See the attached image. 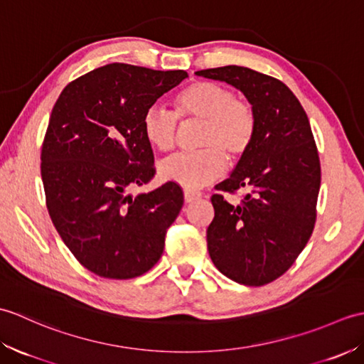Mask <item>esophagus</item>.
I'll return each instance as SVG.
<instances>
[{
    "label": "esophagus",
    "instance_id": "esophagus-1",
    "mask_svg": "<svg viewBox=\"0 0 364 364\" xmlns=\"http://www.w3.org/2000/svg\"><path fill=\"white\" fill-rule=\"evenodd\" d=\"M200 197H202V192H200V191H191V189L184 191V202H186V203L196 202V200H198Z\"/></svg>",
    "mask_w": 364,
    "mask_h": 364
}]
</instances>
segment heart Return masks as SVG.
<instances>
[{"instance_id":"obj_1","label":"heart","mask_w":364,"mask_h":364,"mask_svg":"<svg viewBox=\"0 0 364 364\" xmlns=\"http://www.w3.org/2000/svg\"><path fill=\"white\" fill-rule=\"evenodd\" d=\"M173 109L150 106L142 115L145 141L158 151H170L176 144L178 119L200 120L198 150L178 153L159 164V173L188 189H198L222 175L227 161H241L255 142L258 129L252 103L235 97L220 82L196 81L173 97Z\"/></svg>"}]
</instances>
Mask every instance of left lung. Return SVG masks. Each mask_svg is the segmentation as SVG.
Returning a JSON list of instances; mask_svg holds the SVG:
<instances>
[{
	"label": "left lung",
	"mask_w": 364,
	"mask_h": 364,
	"mask_svg": "<svg viewBox=\"0 0 364 364\" xmlns=\"http://www.w3.org/2000/svg\"><path fill=\"white\" fill-rule=\"evenodd\" d=\"M198 76L239 89L257 112L258 129L249 153L213 194L214 219L208 252L223 275L245 286H264L288 270L316 223L321 161L306 112L280 80L252 68H206ZM247 194L231 205L222 191Z\"/></svg>",
	"instance_id": "1"
}]
</instances>
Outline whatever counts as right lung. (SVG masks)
<instances>
[{
  "label": "right lung",
  "mask_w": 364,
  "mask_h": 364,
  "mask_svg": "<svg viewBox=\"0 0 364 364\" xmlns=\"http://www.w3.org/2000/svg\"><path fill=\"white\" fill-rule=\"evenodd\" d=\"M184 70L107 64L68 82L51 111L41 153L48 214L73 257L92 274L129 280L156 264L184 196L168 181L149 194L156 168L142 115Z\"/></svg>",
  "instance_id": "1"
}]
</instances>
